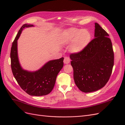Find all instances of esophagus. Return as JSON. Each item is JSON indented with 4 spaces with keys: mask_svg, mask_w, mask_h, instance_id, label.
Masks as SVG:
<instances>
[{
    "mask_svg": "<svg viewBox=\"0 0 125 125\" xmlns=\"http://www.w3.org/2000/svg\"><path fill=\"white\" fill-rule=\"evenodd\" d=\"M63 62L65 64H68L70 62V58L69 57H65L63 60Z\"/></svg>",
    "mask_w": 125,
    "mask_h": 125,
    "instance_id": "1",
    "label": "esophagus"
}]
</instances>
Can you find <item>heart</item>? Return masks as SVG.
<instances>
[{"label":"heart","mask_w":125,"mask_h":125,"mask_svg":"<svg viewBox=\"0 0 125 125\" xmlns=\"http://www.w3.org/2000/svg\"><path fill=\"white\" fill-rule=\"evenodd\" d=\"M91 39V35L87 30H80L71 28L63 31L58 37L60 44L67 45L71 44L69 51L71 53L78 54L84 50L88 46Z\"/></svg>","instance_id":"obj_1"}]
</instances>
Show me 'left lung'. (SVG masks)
Instances as JSON below:
<instances>
[{
  "mask_svg": "<svg viewBox=\"0 0 125 125\" xmlns=\"http://www.w3.org/2000/svg\"><path fill=\"white\" fill-rule=\"evenodd\" d=\"M108 37V33L95 23V38L83 51L70 56L74 82L82 92L88 93L100 90L110 78L114 56Z\"/></svg>",
  "mask_w": 125,
  "mask_h": 125,
  "instance_id": "1",
  "label": "left lung"
}]
</instances>
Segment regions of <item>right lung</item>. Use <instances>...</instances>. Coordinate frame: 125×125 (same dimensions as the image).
Here are the masks:
<instances>
[{"mask_svg": "<svg viewBox=\"0 0 125 125\" xmlns=\"http://www.w3.org/2000/svg\"><path fill=\"white\" fill-rule=\"evenodd\" d=\"M32 26L33 25H22L13 42L10 52L11 69L18 83L26 93L32 96H44L53 89L56 77L63 66V57L50 60L35 71L22 68L18 58V40L23 29Z\"/></svg>", "mask_w": 125, "mask_h": 125, "instance_id": "right-lung-1", "label": "right lung"}]
</instances>
